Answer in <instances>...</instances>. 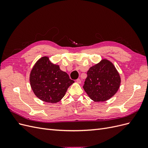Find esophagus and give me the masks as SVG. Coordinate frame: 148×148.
I'll use <instances>...</instances> for the list:
<instances>
[{
    "label": "esophagus",
    "instance_id": "obj_1",
    "mask_svg": "<svg viewBox=\"0 0 148 148\" xmlns=\"http://www.w3.org/2000/svg\"><path fill=\"white\" fill-rule=\"evenodd\" d=\"M76 82H77V83H78V84H80L82 83V81H81V79H77V81H76Z\"/></svg>",
    "mask_w": 148,
    "mask_h": 148
}]
</instances>
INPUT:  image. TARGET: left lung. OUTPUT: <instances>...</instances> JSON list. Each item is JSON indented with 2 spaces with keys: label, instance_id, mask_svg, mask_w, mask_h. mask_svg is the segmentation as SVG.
Listing matches in <instances>:
<instances>
[{
  "label": "left lung",
  "instance_id": "left-lung-1",
  "mask_svg": "<svg viewBox=\"0 0 148 148\" xmlns=\"http://www.w3.org/2000/svg\"><path fill=\"white\" fill-rule=\"evenodd\" d=\"M83 89L91 99L104 102L114 96L120 88L121 78L114 65L107 59H102L87 71Z\"/></svg>",
  "mask_w": 148,
  "mask_h": 148
}]
</instances>
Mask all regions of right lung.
Segmentation results:
<instances>
[{"instance_id": "add662e5", "label": "right lung", "mask_w": 148, "mask_h": 148, "mask_svg": "<svg viewBox=\"0 0 148 148\" xmlns=\"http://www.w3.org/2000/svg\"><path fill=\"white\" fill-rule=\"evenodd\" d=\"M29 82L34 94L39 99L54 104L64 97L74 81L60 69L59 65L52 64L49 57L44 56L31 69Z\"/></svg>"}]
</instances>
